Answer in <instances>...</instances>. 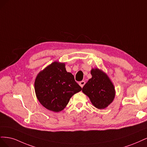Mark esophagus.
Wrapping results in <instances>:
<instances>
[{
  "mask_svg": "<svg viewBox=\"0 0 147 147\" xmlns=\"http://www.w3.org/2000/svg\"><path fill=\"white\" fill-rule=\"evenodd\" d=\"M85 84H86V82L84 81V80H82V81H80V82H79V85H80V86L82 88L84 87V86L85 85Z\"/></svg>",
  "mask_w": 147,
  "mask_h": 147,
  "instance_id": "obj_1",
  "label": "esophagus"
}]
</instances>
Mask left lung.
Segmentation results:
<instances>
[{"mask_svg":"<svg viewBox=\"0 0 147 147\" xmlns=\"http://www.w3.org/2000/svg\"><path fill=\"white\" fill-rule=\"evenodd\" d=\"M92 77L85 84L82 92L90 98L92 105L99 109L107 107L115 96V88L111 79L102 70H91Z\"/></svg>","mask_w":147,"mask_h":147,"instance_id":"8db88e82","label":"left lung"}]
</instances>
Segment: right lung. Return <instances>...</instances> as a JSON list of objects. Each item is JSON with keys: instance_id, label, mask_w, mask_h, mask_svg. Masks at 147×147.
Masks as SVG:
<instances>
[{"instance_id": "right-lung-1", "label": "right lung", "mask_w": 147, "mask_h": 147, "mask_svg": "<svg viewBox=\"0 0 147 147\" xmlns=\"http://www.w3.org/2000/svg\"><path fill=\"white\" fill-rule=\"evenodd\" d=\"M81 90L74 76L67 71L65 63L58 61L40 71L35 80L37 99L47 109L55 112L64 109L71 96Z\"/></svg>"}]
</instances>
